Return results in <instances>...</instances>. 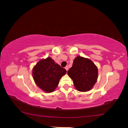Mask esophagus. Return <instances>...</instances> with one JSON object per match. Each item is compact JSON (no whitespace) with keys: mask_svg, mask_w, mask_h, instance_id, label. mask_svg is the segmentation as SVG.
<instances>
[{"mask_svg":"<svg viewBox=\"0 0 128 128\" xmlns=\"http://www.w3.org/2000/svg\"><path fill=\"white\" fill-rule=\"evenodd\" d=\"M65 69H66V71H68V69H69V67L68 66H66V68H65Z\"/></svg>","mask_w":128,"mask_h":128,"instance_id":"obj_1","label":"esophagus"}]
</instances>
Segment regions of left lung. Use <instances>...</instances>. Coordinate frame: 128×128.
<instances>
[{
    "instance_id": "left-lung-1",
    "label": "left lung",
    "mask_w": 128,
    "mask_h": 128,
    "mask_svg": "<svg viewBox=\"0 0 128 128\" xmlns=\"http://www.w3.org/2000/svg\"><path fill=\"white\" fill-rule=\"evenodd\" d=\"M68 75L72 80L77 90L86 92L90 90L96 82L98 69L90 59L78 56L68 71Z\"/></svg>"
}]
</instances>
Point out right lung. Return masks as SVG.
I'll list each match as a JSON object with an SVG mask.
<instances>
[{
    "instance_id": "obj_1",
    "label": "right lung",
    "mask_w": 128,
    "mask_h": 128,
    "mask_svg": "<svg viewBox=\"0 0 128 128\" xmlns=\"http://www.w3.org/2000/svg\"><path fill=\"white\" fill-rule=\"evenodd\" d=\"M66 72V70L56 64L50 57L40 60L32 70L35 83L39 88L48 93L54 91L60 78Z\"/></svg>"
}]
</instances>
